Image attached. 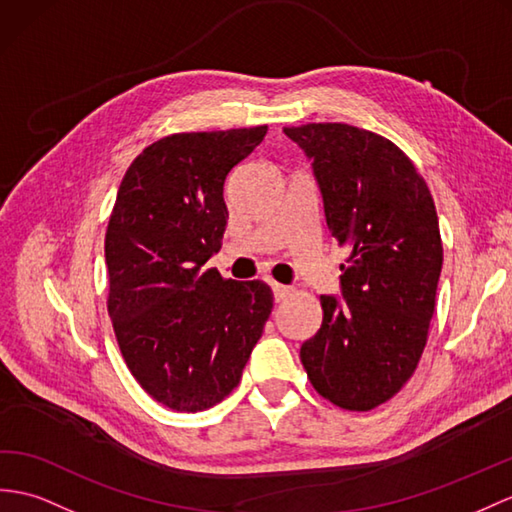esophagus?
<instances>
[{"label": "esophagus", "mask_w": 512, "mask_h": 512, "mask_svg": "<svg viewBox=\"0 0 512 512\" xmlns=\"http://www.w3.org/2000/svg\"><path fill=\"white\" fill-rule=\"evenodd\" d=\"M271 291H273V297H276V302H282V299H286V297L291 295L289 286L278 284V282H271Z\"/></svg>", "instance_id": "1"}]
</instances>
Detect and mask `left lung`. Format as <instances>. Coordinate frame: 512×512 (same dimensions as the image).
Here are the masks:
<instances>
[{
	"label": "left lung",
	"instance_id": "left-lung-1",
	"mask_svg": "<svg viewBox=\"0 0 512 512\" xmlns=\"http://www.w3.org/2000/svg\"><path fill=\"white\" fill-rule=\"evenodd\" d=\"M313 162L328 230L350 247L341 296L299 358L317 393L371 410L413 376L434 313L443 245L426 180L400 147L347 123L284 128Z\"/></svg>",
	"mask_w": 512,
	"mask_h": 512
}]
</instances>
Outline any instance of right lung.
Returning a JSON list of instances; mask_svg holds the SVG:
<instances>
[{
  "mask_svg": "<svg viewBox=\"0 0 512 512\" xmlns=\"http://www.w3.org/2000/svg\"><path fill=\"white\" fill-rule=\"evenodd\" d=\"M265 134L165 136L134 158L112 208L104 249L119 350L145 393L178 413L232 393L271 315L265 282L204 269L228 226L223 184Z\"/></svg>",
  "mask_w": 512,
  "mask_h": 512,
  "instance_id": "right-lung-1",
  "label": "right lung"
}]
</instances>
